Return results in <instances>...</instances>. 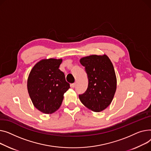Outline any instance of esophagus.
I'll return each mask as SVG.
<instances>
[{"label": "esophagus", "mask_w": 151, "mask_h": 151, "mask_svg": "<svg viewBox=\"0 0 151 151\" xmlns=\"http://www.w3.org/2000/svg\"><path fill=\"white\" fill-rule=\"evenodd\" d=\"M70 86H71V87H73V88H75V87H76V83H72L71 85H70Z\"/></svg>", "instance_id": "obj_1"}]
</instances>
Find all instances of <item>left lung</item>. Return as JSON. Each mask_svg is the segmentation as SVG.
<instances>
[{
	"mask_svg": "<svg viewBox=\"0 0 151 151\" xmlns=\"http://www.w3.org/2000/svg\"><path fill=\"white\" fill-rule=\"evenodd\" d=\"M88 79L86 91L79 94L82 103L90 110L100 112L111 104L116 90V77L107 55H93L80 60Z\"/></svg>",
	"mask_w": 151,
	"mask_h": 151,
	"instance_id": "obj_1",
	"label": "left lung"
}]
</instances>
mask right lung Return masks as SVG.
<instances>
[{"mask_svg": "<svg viewBox=\"0 0 151 151\" xmlns=\"http://www.w3.org/2000/svg\"><path fill=\"white\" fill-rule=\"evenodd\" d=\"M61 59H44L34 66L27 81V89L34 106L51 114L61 106L63 95L70 88L65 74L59 69Z\"/></svg>", "mask_w": 151, "mask_h": 151, "instance_id": "right-lung-1", "label": "right lung"}]
</instances>
